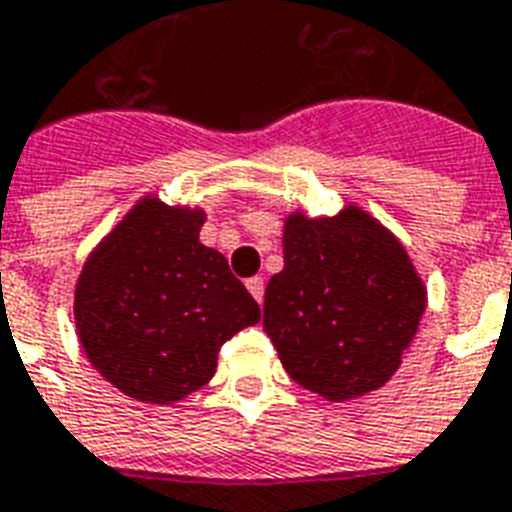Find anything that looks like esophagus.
Listing matches in <instances>:
<instances>
[{
	"label": "esophagus",
	"instance_id": "34e87169",
	"mask_svg": "<svg viewBox=\"0 0 512 512\" xmlns=\"http://www.w3.org/2000/svg\"><path fill=\"white\" fill-rule=\"evenodd\" d=\"M247 290L252 292V298L257 300V303H263V295H265V282L260 279V276H252L247 282Z\"/></svg>",
	"mask_w": 512,
	"mask_h": 512
}]
</instances>
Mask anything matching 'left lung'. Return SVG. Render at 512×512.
Listing matches in <instances>:
<instances>
[{"label": "left lung", "instance_id": "1", "mask_svg": "<svg viewBox=\"0 0 512 512\" xmlns=\"http://www.w3.org/2000/svg\"><path fill=\"white\" fill-rule=\"evenodd\" d=\"M424 308L427 290L405 247L360 206L284 220V268L265 287L263 327L308 392L341 403L384 386Z\"/></svg>", "mask_w": 512, "mask_h": 512}]
</instances>
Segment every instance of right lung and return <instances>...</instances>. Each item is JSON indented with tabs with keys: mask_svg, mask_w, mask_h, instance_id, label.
Returning <instances> with one entry per match:
<instances>
[{
	"mask_svg": "<svg viewBox=\"0 0 512 512\" xmlns=\"http://www.w3.org/2000/svg\"><path fill=\"white\" fill-rule=\"evenodd\" d=\"M206 214L142 198L93 249L74 322L93 368L123 395L169 405L209 384L217 351L260 322L228 260L198 241Z\"/></svg>",
	"mask_w": 512,
	"mask_h": 512,
	"instance_id": "1",
	"label": "right lung"
}]
</instances>
